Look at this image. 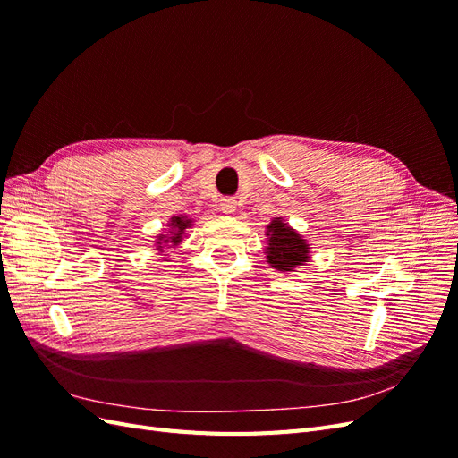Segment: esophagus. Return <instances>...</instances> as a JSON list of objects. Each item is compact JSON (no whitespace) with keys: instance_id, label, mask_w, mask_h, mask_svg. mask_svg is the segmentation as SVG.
<instances>
[{"instance_id":"34e87169","label":"esophagus","mask_w":458,"mask_h":458,"mask_svg":"<svg viewBox=\"0 0 458 458\" xmlns=\"http://www.w3.org/2000/svg\"><path fill=\"white\" fill-rule=\"evenodd\" d=\"M219 208H221V212H224V214H233L234 210H237V200H234L233 197H227V199L221 200Z\"/></svg>"}]
</instances>
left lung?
<instances>
[{
    "label": "left lung",
    "instance_id": "obj_1",
    "mask_svg": "<svg viewBox=\"0 0 458 458\" xmlns=\"http://www.w3.org/2000/svg\"><path fill=\"white\" fill-rule=\"evenodd\" d=\"M267 261L276 271H294L298 266H303L310 258V244L306 239L284 224L283 217H273L267 225Z\"/></svg>",
    "mask_w": 458,
    "mask_h": 458
}]
</instances>
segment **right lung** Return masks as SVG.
<instances>
[{"label":"right lung","mask_w":458,"mask_h":458,"mask_svg":"<svg viewBox=\"0 0 458 458\" xmlns=\"http://www.w3.org/2000/svg\"><path fill=\"white\" fill-rule=\"evenodd\" d=\"M192 225V219H187V216H174L172 219H170V224H168V227H170V234H160L158 237V241H157V244H158V250H162V244H165V246H177L179 242H182V237H183V233H185V229H189Z\"/></svg>","instance_id":"obj_1"}]
</instances>
